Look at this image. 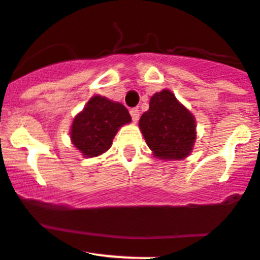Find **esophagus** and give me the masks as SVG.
I'll use <instances>...</instances> for the list:
<instances>
[{
	"label": "esophagus",
	"instance_id": "esophagus-1",
	"mask_svg": "<svg viewBox=\"0 0 260 260\" xmlns=\"http://www.w3.org/2000/svg\"><path fill=\"white\" fill-rule=\"evenodd\" d=\"M131 116H132V120L136 123L137 120H139V117H140V111H139V108H132L129 111Z\"/></svg>",
	"mask_w": 260,
	"mask_h": 260
}]
</instances>
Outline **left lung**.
<instances>
[{"mask_svg":"<svg viewBox=\"0 0 260 260\" xmlns=\"http://www.w3.org/2000/svg\"><path fill=\"white\" fill-rule=\"evenodd\" d=\"M139 127L155 158L178 161L188 157L196 141V120L169 89L155 92Z\"/></svg>","mask_w":260,"mask_h":260,"instance_id":"obj_1","label":"left lung"}]
</instances>
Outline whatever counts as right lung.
<instances>
[{
	"instance_id": "right-lung-1",
	"label": "right lung",
	"mask_w": 260,
	"mask_h": 260,
	"mask_svg": "<svg viewBox=\"0 0 260 260\" xmlns=\"http://www.w3.org/2000/svg\"><path fill=\"white\" fill-rule=\"evenodd\" d=\"M131 120L129 112L121 103L94 95L74 116L69 132L71 141L83 157H98L111 148L117 131Z\"/></svg>"
}]
</instances>
